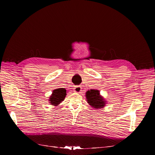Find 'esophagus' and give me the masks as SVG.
<instances>
[{
  "label": "esophagus",
  "mask_w": 155,
  "mask_h": 155,
  "mask_svg": "<svg viewBox=\"0 0 155 155\" xmlns=\"http://www.w3.org/2000/svg\"><path fill=\"white\" fill-rule=\"evenodd\" d=\"M74 91L75 93H80L81 91V87L80 86H75L74 87Z\"/></svg>",
  "instance_id": "1"
}]
</instances>
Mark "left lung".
Wrapping results in <instances>:
<instances>
[{
	"instance_id": "obj_1",
	"label": "left lung",
	"mask_w": 155,
	"mask_h": 155,
	"mask_svg": "<svg viewBox=\"0 0 155 155\" xmlns=\"http://www.w3.org/2000/svg\"><path fill=\"white\" fill-rule=\"evenodd\" d=\"M86 98L88 104L94 109H101L105 107L107 101L100 94L99 90H90L86 92Z\"/></svg>"
}]
</instances>
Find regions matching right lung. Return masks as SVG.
Here are the masks:
<instances>
[{"mask_svg": "<svg viewBox=\"0 0 155 155\" xmlns=\"http://www.w3.org/2000/svg\"><path fill=\"white\" fill-rule=\"evenodd\" d=\"M67 92L65 88H57L53 91L51 95L48 100L51 105L54 106L59 105L65 99Z\"/></svg>", "mask_w": 155, "mask_h": 155, "instance_id": "add662e5", "label": "right lung"}]
</instances>
